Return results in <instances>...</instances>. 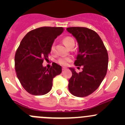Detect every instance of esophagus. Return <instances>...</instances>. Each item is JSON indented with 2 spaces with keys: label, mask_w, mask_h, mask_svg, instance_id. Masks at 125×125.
Returning a JSON list of instances; mask_svg holds the SVG:
<instances>
[{
  "label": "esophagus",
  "mask_w": 125,
  "mask_h": 125,
  "mask_svg": "<svg viewBox=\"0 0 125 125\" xmlns=\"http://www.w3.org/2000/svg\"><path fill=\"white\" fill-rule=\"evenodd\" d=\"M66 68H65V67H63L62 68V70L63 71H65V70H66Z\"/></svg>",
  "instance_id": "1"
}]
</instances>
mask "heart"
<instances>
[{
	"label": "heart",
	"instance_id": "obj_1",
	"mask_svg": "<svg viewBox=\"0 0 125 125\" xmlns=\"http://www.w3.org/2000/svg\"><path fill=\"white\" fill-rule=\"evenodd\" d=\"M63 42L68 48L70 47L72 44L74 43V39L70 36L65 37L63 39ZM50 52H51V54H54L55 52V44L54 43L51 45V47H50ZM71 60L72 57H61L57 59V62L60 65H63V66H66Z\"/></svg>",
	"mask_w": 125,
	"mask_h": 125
}]
</instances>
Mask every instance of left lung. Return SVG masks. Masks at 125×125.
Wrapping results in <instances>:
<instances>
[{
    "label": "left lung",
    "instance_id": "left-lung-1",
    "mask_svg": "<svg viewBox=\"0 0 125 125\" xmlns=\"http://www.w3.org/2000/svg\"><path fill=\"white\" fill-rule=\"evenodd\" d=\"M66 30L79 44L74 65L83 66L79 73L70 68L72 77L68 89L74 96L83 97L94 93L104 79L108 70V52L100 36L93 30L85 27H70Z\"/></svg>",
    "mask_w": 125,
    "mask_h": 125
}]
</instances>
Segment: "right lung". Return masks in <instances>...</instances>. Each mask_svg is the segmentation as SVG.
Masks as SVG:
<instances>
[{
	"label": "right lung",
	"instance_id": "obj_1",
	"mask_svg": "<svg viewBox=\"0 0 125 125\" xmlns=\"http://www.w3.org/2000/svg\"><path fill=\"white\" fill-rule=\"evenodd\" d=\"M63 30L62 27H40L28 32L21 41L15 55V69L21 85L30 94H47L54 78L62 73L61 66L54 62L50 68L42 63L48 60L51 45Z\"/></svg>",
	"mask_w": 125,
	"mask_h": 125
}]
</instances>
